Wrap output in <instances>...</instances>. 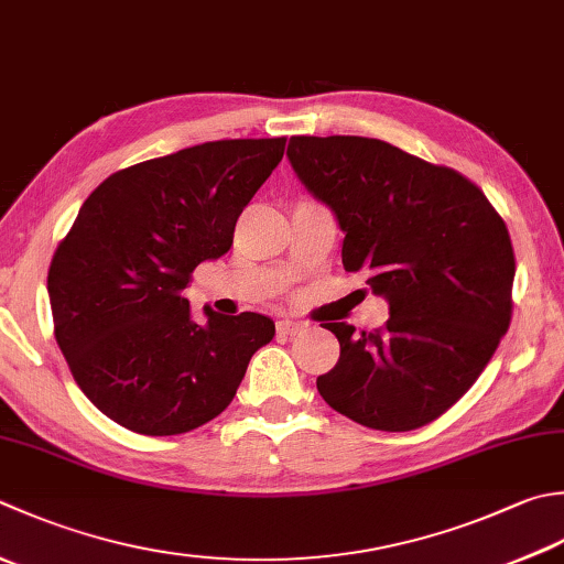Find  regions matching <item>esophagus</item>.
<instances>
[{
    "instance_id": "obj_1",
    "label": "esophagus",
    "mask_w": 564,
    "mask_h": 564,
    "mask_svg": "<svg viewBox=\"0 0 564 564\" xmlns=\"http://www.w3.org/2000/svg\"><path fill=\"white\" fill-rule=\"evenodd\" d=\"M275 329H279V335H301L305 329V323H295V319H279L275 323Z\"/></svg>"
}]
</instances>
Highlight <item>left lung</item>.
I'll return each instance as SVG.
<instances>
[{"instance_id":"8db88e82","label":"left lung","mask_w":564,"mask_h":564,"mask_svg":"<svg viewBox=\"0 0 564 564\" xmlns=\"http://www.w3.org/2000/svg\"><path fill=\"white\" fill-rule=\"evenodd\" d=\"M297 178L345 231L341 263L389 301L379 329L325 327L339 361L317 391L386 433L449 411L511 325L516 257L503 217L465 175L367 137H293Z\"/></svg>"}]
</instances>
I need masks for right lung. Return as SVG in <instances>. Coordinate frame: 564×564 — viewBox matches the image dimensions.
I'll return each instance as SVG.
<instances>
[{
	"label": "right lung",
	"instance_id": "right-lung-1",
	"mask_svg": "<svg viewBox=\"0 0 564 564\" xmlns=\"http://www.w3.org/2000/svg\"><path fill=\"white\" fill-rule=\"evenodd\" d=\"M285 137L223 139L121 169L83 203L53 253L55 341L107 417L139 435H181L235 399L275 327L259 313L191 317L197 263L219 259Z\"/></svg>",
	"mask_w": 564,
	"mask_h": 564
}]
</instances>
